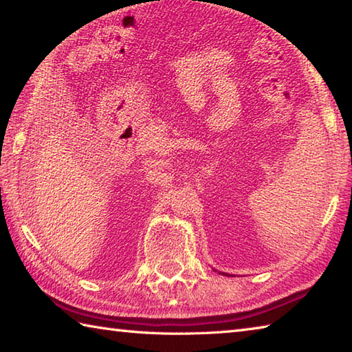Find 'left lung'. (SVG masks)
<instances>
[{
	"instance_id": "1",
	"label": "left lung",
	"mask_w": 352,
	"mask_h": 352,
	"mask_svg": "<svg viewBox=\"0 0 352 352\" xmlns=\"http://www.w3.org/2000/svg\"><path fill=\"white\" fill-rule=\"evenodd\" d=\"M222 275H226V276H228V273H222Z\"/></svg>"
}]
</instances>
